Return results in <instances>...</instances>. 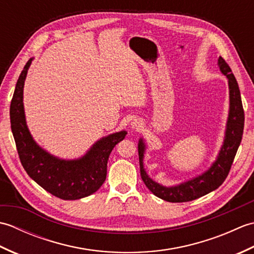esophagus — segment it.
I'll use <instances>...</instances> for the list:
<instances>
[{
    "instance_id": "obj_1",
    "label": "esophagus",
    "mask_w": 254,
    "mask_h": 254,
    "mask_svg": "<svg viewBox=\"0 0 254 254\" xmlns=\"http://www.w3.org/2000/svg\"><path fill=\"white\" fill-rule=\"evenodd\" d=\"M131 127H132V130H134V131L142 130L143 122L139 120V119H134V120L131 122Z\"/></svg>"
}]
</instances>
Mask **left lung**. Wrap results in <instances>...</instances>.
<instances>
[{"mask_svg":"<svg viewBox=\"0 0 254 254\" xmlns=\"http://www.w3.org/2000/svg\"><path fill=\"white\" fill-rule=\"evenodd\" d=\"M218 66L226 77L228 78L229 87V112L227 124H226L225 137L222 147L217 155L216 160L214 161L209 168L204 171L202 175L192 178L190 180L181 182L179 185L172 187H165L156 182L150 178L144 168V154L146 145L143 138L138 141V158L141 177L148 188V190L154 195L164 199L167 202L181 203L196 199L222 186V183L227 178L229 170L233 165L237 150L242 139L245 127V112L242 107L241 96L238 83L235 75L231 72V68L222 57L218 58Z\"/></svg>","mask_w":254,"mask_h":254,"instance_id":"left-lung-1","label":"left lung"}]
</instances>
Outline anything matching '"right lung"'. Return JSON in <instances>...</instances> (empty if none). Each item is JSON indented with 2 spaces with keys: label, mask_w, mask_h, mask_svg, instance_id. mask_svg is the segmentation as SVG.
<instances>
[{
  "label": "right lung",
  "mask_w": 254,
  "mask_h": 254,
  "mask_svg": "<svg viewBox=\"0 0 254 254\" xmlns=\"http://www.w3.org/2000/svg\"><path fill=\"white\" fill-rule=\"evenodd\" d=\"M31 58L21 71L10 102V127L20 163L32 180L62 199H78L95 193L107 176V164L113 147L127 134L120 131L98 139L82 157L62 159L48 153L32 138L24 109V85Z\"/></svg>",
  "instance_id": "right-lung-1"
}]
</instances>
